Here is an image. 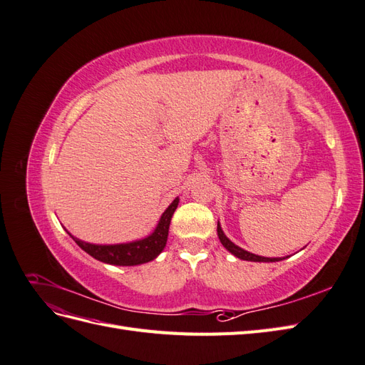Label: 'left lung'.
Returning a JSON list of instances; mask_svg holds the SVG:
<instances>
[{
	"mask_svg": "<svg viewBox=\"0 0 365 365\" xmlns=\"http://www.w3.org/2000/svg\"><path fill=\"white\" fill-rule=\"evenodd\" d=\"M217 236H219L220 244H222L231 254H235L236 257H239V259H242V260H250V262H279V260H282V259H271V257L256 256V254L248 252V251H245V250H242L240 247L235 245L233 242H231V240L224 235V231H222V228H220L219 222H217Z\"/></svg>",
	"mask_w": 365,
	"mask_h": 365,
	"instance_id": "obj_1",
	"label": "left lung"
}]
</instances>
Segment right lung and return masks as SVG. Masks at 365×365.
<instances>
[{
    "mask_svg": "<svg viewBox=\"0 0 365 365\" xmlns=\"http://www.w3.org/2000/svg\"><path fill=\"white\" fill-rule=\"evenodd\" d=\"M178 197H176V200L169 205V208L163 213L155 231L146 239L121 245H93L76 239L74 236L71 237L85 252H88L90 256L101 262L109 264H121V267H132V264L146 263L155 259L164 250L165 242H168L170 219L176 207H178Z\"/></svg>",
    "mask_w": 365,
    "mask_h": 365,
    "instance_id": "1",
    "label": "right lung"
}]
</instances>
